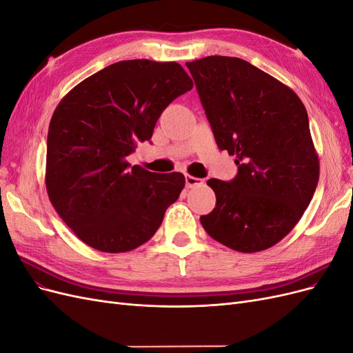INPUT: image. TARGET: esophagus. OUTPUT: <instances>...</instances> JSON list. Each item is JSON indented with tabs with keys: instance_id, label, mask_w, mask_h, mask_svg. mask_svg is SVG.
Listing matches in <instances>:
<instances>
[{
	"instance_id": "34e87169",
	"label": "esophagus",
	"mask_w": 353,
	"mask_h": 353,
	"mask_svg": "<svg viewBox=\"0 0 353 353\" xmlns=\"http://www.w3.org/2000/svg\"><path fill=\"white\" fill-rule=\"evenodd\" d=\"M201 184H203V179L196 178L193 175H185V185L188 188H193V187H197V185H201Z\"/></svg>"
}]
</instances>
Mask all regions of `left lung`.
<instances>
[{
    "label": "left lung",
    "mask_w": 353,
    "mask_h": 353,
    "mask_svg": "<svg viewBox=\"0 0 353 353\" xmlns=\"http://www.w3.org/2000/svg\"><path fill=\"white\" fill-rule=\"evenodd\" d=\"M187 68L218 147L239 166L230 183L208 181L216 206L201 225L232 250L270 249L294 228L318 184L305 105L290 87L239 57L209 56Z\"/></svg>",
    "instance_id": "8db88e82"
}]
</instances>
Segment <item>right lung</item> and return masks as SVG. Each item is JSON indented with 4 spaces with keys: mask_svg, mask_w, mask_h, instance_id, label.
Listing matches in <instances>:
<instances>
[{
    "mask_svg": "<svg viewBox=\"0 0 353 353\" xmlns=\"http://www.w3.org/2000/svg\"><path fill=\"white\" fill-rule=\"evenodd\" d=\"M193 88L176 61L113 63L73 87L51 116L47 194L63 222L90 248L123 253L150 240L185 185L181 172L131 168L166 105Z\"/></svg>",
    "mask_w": 353,
    "mask_h": 353,
    "instance_id": "right-lung-1",
    "label": "right lung"
}]
</instances>
